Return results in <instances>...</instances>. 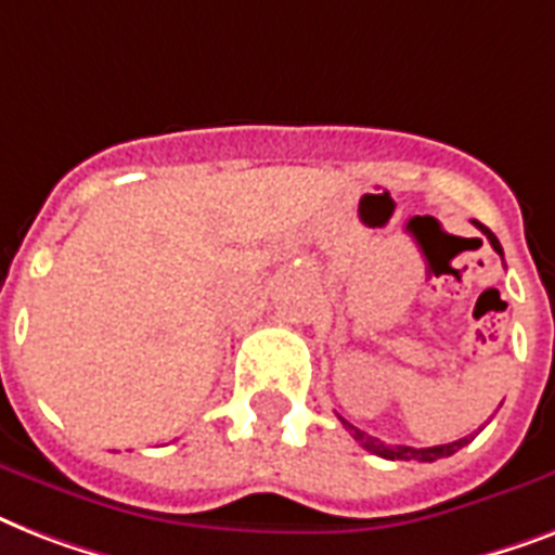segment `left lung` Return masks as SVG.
<instances>
[{
	"label": "left lung",
	"mask_w": 555,
	"mask_h": 555,
	"mask_svg": "<svg viewBox=\"0 0 555 555\" xmlns=\"http://www.w3.org/2000/svg\"><path fill=\"white\" fill-rule=\"evenodd\" d=\"M478 230H481L487 238H490L492 244V250L499 253L501 259H504V250H501V244L499 238L492 235L490 227H483L481 221H473ZM343 421V426H346L351 435H354V440H360L363 443V449H369V452H374V455L379 457H386V461H438V457H449V455H455L457 449L466 447L469 440L473 438H461V440H452V443H440V447H429V449H414V447H388V443H383L379 438H371V435H365V431H360L357 426H351V423L346 421V417H339Z\"/></svg>",
	"instance_id": "8db88e82"
}]
</instances>
